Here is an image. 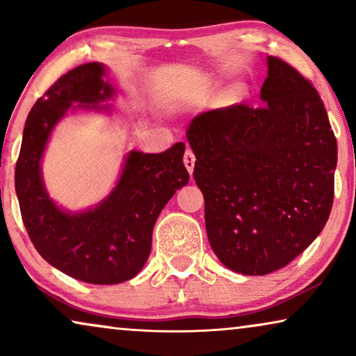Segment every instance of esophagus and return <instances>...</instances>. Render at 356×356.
Segmentation results:
<instances>
[{
    "mask_svg": "<svg viewBox=\"0 0 356 356\" xmlns=\"http://www.w3.org/2000/svg\"><path fill=\"white\" fill-rule=\"evenodd\" d=\"M183 162H184V167L189 173H193L194 170V163H196V157H194V152L191 149H186V152H184V157H183Z\"/></svg>",
    "mask_w": 356,
    "mask_h": 356,
    "instance_id": "obj_1",
    "label": "esophagus"
}]
</instances>
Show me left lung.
<instances>
[{
  "mask_svg": "<svg viewBox=\"0 0 356 356\" xmlns=\"http://www.w3.org/2000/svg\"><path fill=\"white\" fill-rule=\"evenodd\" d=\"M261 102L206 111L186 129L209 243L243 275L293 261L323 232L334 201L337 140L314 87L269 56Z\"/></svg>",
  "mask_w": 356,
  "mask_h": 356,
  "instance_id": "1",
  "label": "left lung"
}]
</instances>
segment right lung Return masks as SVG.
<instances>
[{
  "mask_svg": "<svg viewBox=\"0 0 356 356\" xmlns=\"http://www.w3.org/2000/svg\"><path fill=\"white\" fill-rule=\"evenodd\" d=\"M106 66L87 63L61 76L27 116L16 163V194L31 241L48 264L72 279L113 285L133 279L152 248V230L177 189L189 181L184 144L162 154L129 150L116 186L86 211L61 209L48 194L42 159L50 136L67 111H110L104 102L116 89Z\"/></svg>",
  "mask_w": 356,
  "mask_h": 356,
  "instance_id": "1",
  "label": "right lung"
}]
</instances>
